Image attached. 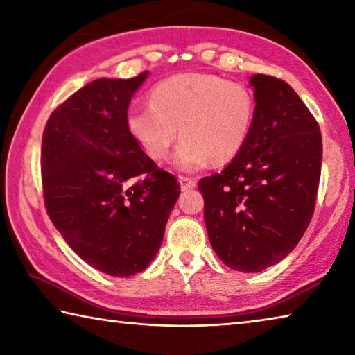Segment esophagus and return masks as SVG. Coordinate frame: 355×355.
Here are the masks:
<instances>
[{"label": "esophagus", "instance_id": "esophagus-1", "mask_svg": "<svg viewBox=\"0 0 355 355\" xmlns=\"http://www.w3.org/2000/svg\"><path fill=\"white\" fill-rule=\"evenodd\" d=\"M178 183H180V188H182L183 191L192 189V188H196V186H197V182H196L194 178L186 177V175H180L178 177Z\"/></svg>", "mask_w": 355, "mask_h": 355}]
</instances>
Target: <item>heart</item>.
Wrapping results in <instances>:
<instances>
[{
    "instance_id": "heart-1",
    "label": "heart",
    "mask_w": 355,
    "mask_h": 355,
    "mask_svg": "<svg viewBox=\"0 0 355 355\" xmlns=\"http://www.w3.org/2000/svg\"><path fill=\"white\" fill-rule=\"evenodd\" d=\"M255 101L243 84L209 73H180L150 91L148 105H131L127 130L144 153L163 159L183 136L172 164L197 171L209 159L225 163L239 153L254 122Z\"/></svg>"
}]
</instances>
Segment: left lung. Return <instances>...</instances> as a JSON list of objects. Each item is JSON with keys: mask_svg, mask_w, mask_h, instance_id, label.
Segmentation results:
<instances>
[{"mask_svg": "<svg viewBox=\"0 0 355 355\" xmlns=\"http://www.w3.org/2000/svg\"><path fill=\"white\" fill-rule=\"evenodd\" d=\"M255 112L248 141L220 173L203 177V218L228 268L260 272L290 254L315 211L321 177L320 125L279 78L250 76Z\"/></svg>", "mask_w": 355, "mask_h": 355, "instance_id": "8db88e82", "label": "left lung"}]
</instances>
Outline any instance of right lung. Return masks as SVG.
Wrapping results in <instances>:
<instances>
[{
	"instance_id": "right-lung-1",
	"label": "right lung",
	"mask_w": 355,
	"mask_h": 355,
	"mask_svg": "<svg viewBox=\"0 0 355 355\" xmlns=\"http://www.w3.org/2000/svg\"><path fill=\"white\" fill-rule=\"evenodd\" d=\"M148 71L98 78L51 112L42 137L46 213L78 257L114 277L146 269L180 196L127 130L131 97Z\"/></svg>"
}]
</instances>
